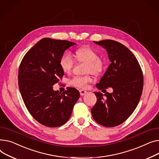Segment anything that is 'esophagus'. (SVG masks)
I'll use <instances>...</instances> for the list:
<instances>
[{
    "label": "esophagus",
    "instance_id": "obj_1",
    "mask_svg": "<svg viewBox=\"0 0 159 159\" xmlns=\"http://www.w3.org/2000/svg\"><path fill=\"white\" fill-rule=\"evenodd\" d=\"M80 95L81 96H84V95L87 94V92L85 91V90H80Z\"/></svg>",
    "mask_w": 159,
    "mask_h": 159
}]
</instances>
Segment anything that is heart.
I'll return each mask as SVG.
<instances>
[{
    "label": "heart",
    "mask_w": 159,
    "mask_h": 159,
    "mask_svg": "<svg viewBox=\"0 0 159 159\" xmlns=\"http://www.w3.org/2000/svg\"><path fill=\"white\" fill-rule=\"evenodd\" d=\"M74 55L78 61L86 63V72L99 74L104 67V63L99 58L98 54L89 47H82L75 51ZM74 60L69 53H65L60 60V66L65 72L69 74L72 69ZM93 81L89 75L74 76L69 80V84L73 87L80 89H86L88 84Z\"/></svg>",
    "instance_id": "heart-1"
}]
</instances>
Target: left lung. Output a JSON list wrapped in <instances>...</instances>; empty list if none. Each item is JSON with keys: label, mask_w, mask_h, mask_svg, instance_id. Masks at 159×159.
<instances>
[{"label": "left lung", "mask_w": 159, "mask_h": 159, "mask_svg": "<svg viewBox=\"0 0 159 159\" xmlns=\"http://www.w3.org/2000/svg\"><path fill=\"white\" fill-rule=\"evenodd\" d=\"M94 43L107 51L111 62L96 87L105 92L111 87L113 92H94L97 102L91 112L99 125L114 127L125 122L136 108L143 89V72L134 54L122 43L111 40Z\"/></svg>", "instance_id": "8db88e82"}]
</instances>
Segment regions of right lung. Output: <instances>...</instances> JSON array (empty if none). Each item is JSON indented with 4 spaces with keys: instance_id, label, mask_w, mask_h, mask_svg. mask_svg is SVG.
Wrapping results in <instances>:
<instances>
[{
    "instance_id": "add662e5",
    "label": "right lung",
    "mask_w": 159,
    "mask_h": 159,
    "mask_svg": "<svg viewBox=\"0 0 159 159\" xmlns=\"http://www.w3.org/2000/svg\"><path fill=\"white\" fill-rule=\"evenodd\" d=\"M76 43L43 38L28 51L18 70V87L24 104L40 124L58 127L69 119L80 92L69 87L61 93L53 85L64 72L60 60L64 52Z\"/></svg>"
}]
</instances>
